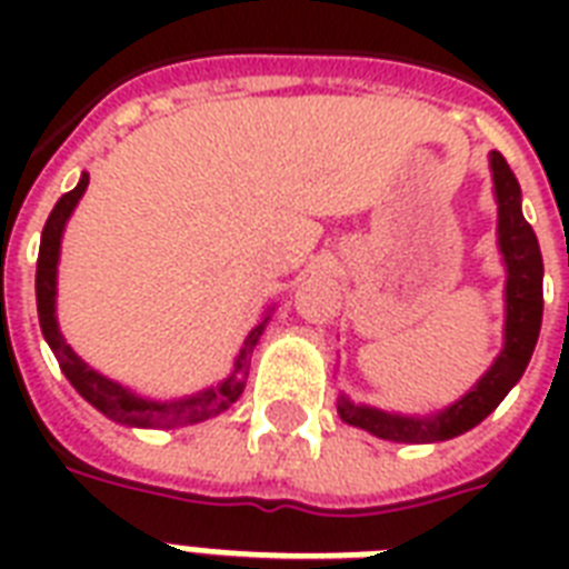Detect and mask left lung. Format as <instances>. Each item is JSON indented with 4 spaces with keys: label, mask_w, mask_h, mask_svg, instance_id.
Returning a JSON list of instances; mask_svg holds the SVG:
<instances>
[{
    "label": "left lung",
    "mask_w": 569,
    "mask_h": 569,
    "mask_svg": "<svg viewBox=\"0 0 569 569\" xmlns=\"http://www.w3.org/2000/svg\"><path fill=\"white\" fill-rule=\"evenodd\" d=\"M493 168L496 200H499V248L508 262V321H505V351L499 355L490 372L478 380L472 392L455 401L449 410L416 419V416H392L372 407H357L342 398L339 416L348 425L375 433L380 440L392 442H437L451 440L458 433L476 428L481 419L493 413L508 389L522 378L538 346L540 319H543V259H540L538 236L531 223L522 218L520 182L508 168L502 153H490Z\"/></svg>",
    "instance_id": "left-lung-1"
}]
</instances>
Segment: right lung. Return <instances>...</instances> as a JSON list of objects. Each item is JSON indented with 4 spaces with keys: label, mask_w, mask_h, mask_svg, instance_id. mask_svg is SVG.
Wrapping results in <instances>:
<instances>
[{
    "label": "right lung",
    "mask_w": 569,
    "mask_h": 569,
    "mask_svg": "<svg viewBox=\"0 0 569 569\" xmlns=\"http://www.w3.org/2000/svg\"><path fill=\"white\" fill-rule=\"evenodd\" d=\"M88 189V173H82V180L73 191L61 194V200L56 203V209L49 212L47 223H43V236H40V253H38V277H34V289H38V319L40 330L47 337L52 355L58 357V366L61 372L67 375V380L73 383L76 392L91 401L100 413H106L114 422L123 425H138V428H177V425H194L203 422L209 416H218L221 410L236 401L244 389V378H248L250 369V351L262 337V328L266 321L250 330V337L244 339V348H241L239 360H236V369L223 383H218L214 389H206V392H197L191 398H180V401H147V398H138L136 392H129L114 380L102 378L93 369L79 360L73 355V348L67 346L61 330H58L56 321V268H58V248H61V232H64V223L73 212V206L79 203L82 191Z\"/></svg>",
    "instance_id": "right-lung-1"
}]
</instances>
